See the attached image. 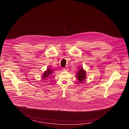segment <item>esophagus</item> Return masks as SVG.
Listing matches in <instances>:
<instances>
[{
  "instance_id": "34e87169",
  "label": "esophagus",
  "mask_w": 129,
  "mask_h": 129,
  "mask_svg": "<svg viewBox=\"0 0 129 129\" xmlns=\"http://www.w3.org/2000/svg\"><path fill=\"white\" fill-rule=\"evenodd\" d=\"M63 70L64 71H68L69 70V68L68 67H66L63 69Z\"/></svg>"
}]
</instances>
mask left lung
<instances>
[{
	"label": "left lung",
	"instance_id": "obj_1",
	"mask_svg": "<svg viewBox=\"0 0 129 129\" xmlns=\"http://www.w3.org/2000/svg\"><path fill=\"white\" fill-rule=\"evenodd\" d=\"M77 77L78 81L82 82L85 79L86 77V72L83 68H80L77 73Z\"/></svg>",
	"mask_w": 129,
	"mask_h": 129
}]
</instances>
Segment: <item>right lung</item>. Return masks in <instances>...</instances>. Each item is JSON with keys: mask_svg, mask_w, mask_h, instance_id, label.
Wrapping results in <instances>:
<instances>
[{"mask_svg": "<svg viewBox=\"0 0 129 129\" xmlns=\"http://www.w3.org/2000/svg\"><path fill=\"white\" fill-rule=\"evenodd\" d=\"M53 71L54 70H52L51 69H47V70L44 72L42 76H43L42 78L44 79L47 78H51V77H50V76L53 73Z\"/></svg>", "mask_w": 129, "mask_h": 129, "instance_id": "right-lung-1", "label": "right lung"}]
</instances>
